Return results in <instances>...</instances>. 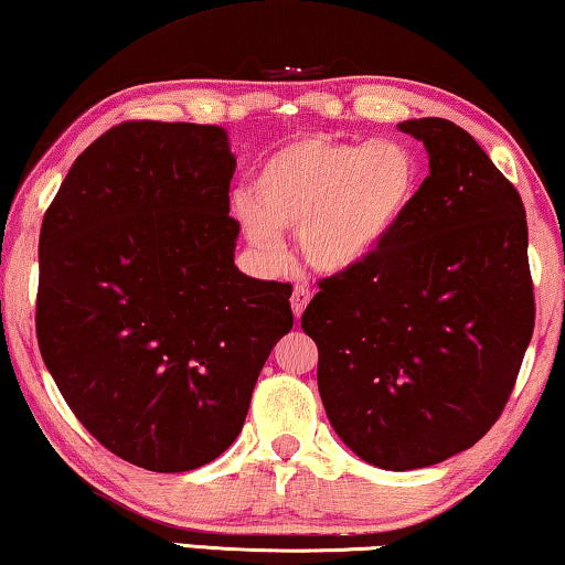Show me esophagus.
<instances>
[{"label":"esophagus","instance_id":"1","mask_svg":"<svg viewBox=\"0 0 565 565\" xmlns=\"http://www.w3.org/2000/svg\"><path fill=\"white\" fill-rule=\"evenodd\" d=\"M309 299H311V294H309V289L307 286H294V294H291V309H294V317H301L305 315V309H307V305H309Z\"/></svg>","mask_w":565,"mask_h":565}]
</instances>
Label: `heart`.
Returning a JSON list of instances; mask_svg holds the SVG:
<instances>
[{
  "label": "heart",
  "instance_id": "b5f03b06",
  "mask_svg": "<svg viewBox=\"0 0 565 565\" xmlns=\"http://www.w3.org/2000/svg\"><path fill=\"white\" fill-rule=\"evenodd\" d=\"M424 180V162L406 141L311 134L260 162L250 192L233 198V213L258 254L279 258L281 231L299 228L307 264L344 276L383 254L416 210Z\"/></svg>",
  "mask_w": 565,
  "mask_h": 565
}]
</instances>
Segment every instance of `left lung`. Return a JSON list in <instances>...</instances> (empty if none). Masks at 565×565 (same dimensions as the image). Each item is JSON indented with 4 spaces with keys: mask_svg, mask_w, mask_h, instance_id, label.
I'll return each mask as SVG.
<instances>
[{
    "mask_svg": "<svg viewBox=\"0 0 565 565\" xmlns=\"http://www.w3.org/2000/svg\"><path fill=\"white\" fill-rule=\"evenodd\" d=\"M428 177L398 235L330 276L301 315L327 418L367 465H439L490 431L533 337L527 223L518 190L446 119H411Z\"/></svg>",
    "mask_w": 565,
    "mask_h": 565,
    "instance_id": "1",
    "label": "left lung"
}]
</instances>
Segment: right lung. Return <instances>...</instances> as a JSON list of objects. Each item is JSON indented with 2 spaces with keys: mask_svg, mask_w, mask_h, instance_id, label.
<instances>
[{
  "mask_svg": "<svg viewBox=\"0 0 565 565\" xmlns=\"http://www.w3.org/2000/svg\"><path fill=\"white\" fill-rule=\"evenodd\" d=\"M235 154L213 124L129 121L75 159L40 231L38 342L67 406L149 471L241 434L291 284L235 266Z\"/></svg>",
  "mask_w": 565,
  "mask_h": 565,
  "instance_id": "right-lung-1",
  "label": "right lung"
}]
</instances>
